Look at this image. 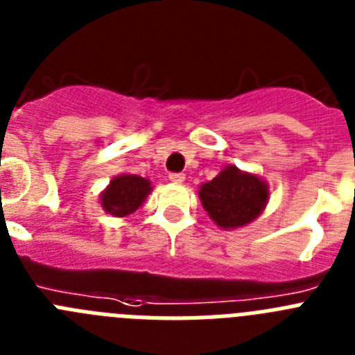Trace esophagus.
Masks as SVG:
<instances>
[{"label": "esophagus", "instance_id": "1", "mask_svg": "<svg viewBox=\"0 0 355 355\" xmlns=\"http://www.w3.org/2000/svg\"><path fill=\"white\" fill-rule=\"evenodd\" d=\"M168 180L175 184H181L184 181V174L183 172H172V174L168 175Z\"/></svg>", "mask_w": 355, "mask_h": 355}]
</instances>
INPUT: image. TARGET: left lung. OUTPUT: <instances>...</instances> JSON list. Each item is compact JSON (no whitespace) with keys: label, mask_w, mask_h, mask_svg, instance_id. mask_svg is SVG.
I'll return each instance as SVG.
<instances>
[{"label":"left lung","mask_w":355,"mask_h":355,"mask_svg":"<svg viewBox=\"0 0 355 355\" xmlns=\"http://www.w3.org/2000/svg\"><path fill=\"white\" fill-rule=\"evenodd\" d=\"M268 193L266 181L234 165H227L199 190L202 208L222 229H236L256 220L268 202Z\"/></svg>","instance_id":"8db88e82"}]
</instances>
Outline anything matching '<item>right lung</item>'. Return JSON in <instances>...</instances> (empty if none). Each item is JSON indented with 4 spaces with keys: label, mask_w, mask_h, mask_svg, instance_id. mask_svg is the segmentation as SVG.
Instances as JSON below:
<instances>
[{
    "label": "right lung",
    "mask_w": 355,
    "mask_h": 355,
    "mask_svg": "<svg viewBox=\"0 0 355 355\" xmlns=\"http://www.w3.org/2000/svg\"><path fill=\"white\" fill-rule=\"evenodd\" d=\"M153 187L146 178L135 174L115 175L101 193V206L114 216H128L144 205Z\"/></svg>",
    "instance_id": "right-lung-1"
}]
</instances>
